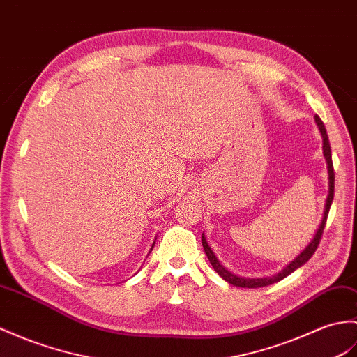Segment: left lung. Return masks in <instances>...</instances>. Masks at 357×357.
I'll list each match as a JSON object with an SVG mask.
<instances>
[{
    "mask_svg": "<svg viewBox=\"0 0 357 357\" xmlns=\"http://www.w3.org/2000/svg\"><path fill=\"white\" fill-rule=\"evenodd\" d=\"M314 120H317L318 126H319V130H321L322 149H324V156H326L327 169H328V196H327V202H326L324 216H322L321 225H319V228L317 231V234H314V237H313L312 242L309 243V246L305 248V250L300 255H298L291 264H287V266L281 272H278L277 275L269 277V278H242V277H236L234 273H231L229 271H227L219 263V260L216 259V255H214V252L211 251V248L208 246V243H206V238L202 234V246H204L206 257H208L211 266L214 268V271H216L223 280L228 281L229 284L237 286V287H251V289H254V287H263V286H269L272 283H277V281L286 278L289 273H292L295 269L301 268L304 263H307L310 260V257L314 254V251H317V248H318V245L321 242L322 233H324L327 218H328V211H330V206H331V201H333V196H335V172H333V161H331V149H330V141H328V137H327L326 126H324V123H322V120L318 117V115H314Z\"/></svg>",
    "mask_w": 357,
    "mask_h": 357,
    "instance_id": "8db88e82",
    "label": "left lung"
}]
</instances>
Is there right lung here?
<instances>
[{
	"label": "right lung",
	"mask_w": 357,
	"mask_h": 357,
	"mask_svg": "<svg viewBox=\"0 0 357 357\" xmlns=\"http://www.w3.org/2000/svg\"><path fill=\"white\" fill-rule=\"evenodd\" d=\"M151 251H152V250H151Z\"/></svg>",
	"instance_id": "obj_1"
}]
</instances>
